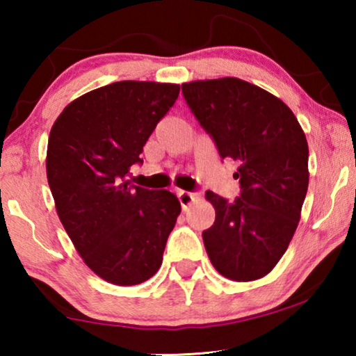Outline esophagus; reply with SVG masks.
I'll list each match as a JSON object with an SVG mask.
<instances>
[{
  "label": "esophagus",
  "instance_id": "1",
  "mask_svg": "<svg viewBox=\"0 0 356 356\" xmlns=\"http://www.w3.org/2000/svg\"><path fill=\"white\" fill-rule=\"evenodd\" d=\"M178 199H179V204H181L183 209H186L188 206H191L194 202V199H197V196L194 193H189V191H178Z\"/></svg>",
  "mask_w": 356,
  "mask_h": 356
}]
</instances>
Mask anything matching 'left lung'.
<instances>
[{
	"label": "left lung",
	"instance_id": "8db88e82",
	"mask_svg": "<svg viewBox=\"0 0 356 356\" xmlns=\"http://www.w3.org/2000/svg\"><path fill=\"white\" fill-rule=\"evenodd\" d=\"M181 89L220 157L238 162L240 197L230 202L206 193L216 209V222L202 233L209 259L230 280L262 279L298 227L309 183L306 136L279 97L251 82L220 77Z\"/></svg>",
	"mask_w": 356,
	"mask_h": 356
}]
</instances>
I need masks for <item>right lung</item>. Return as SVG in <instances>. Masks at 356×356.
Segmentation results:
<instances>
[{"label": "right lung", "mask_w": 356, "mask_h": 356, "mask_svg": "<svg viewBox=\"0 0 356 356\" xmlns=\"http://www.w3.org/2000/svg\"><path fill=\"white\" fill-rule=\"evenodd\" d=\"M179 95V84L121 81L77 97L51 126L47 178L58 217L86 266L133 286L160 269L178 197L133 186L129 168Z\"/></svg>", "instance_id": "obj_1"}]
</instances>
